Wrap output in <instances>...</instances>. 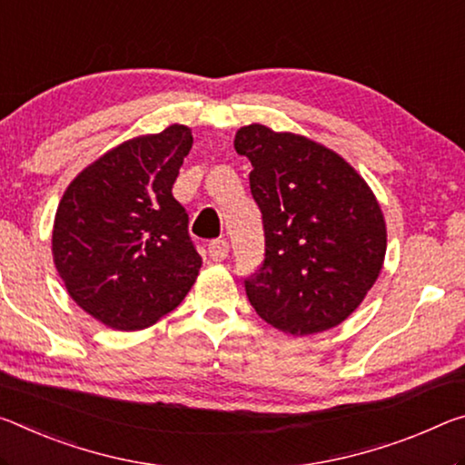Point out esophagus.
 <instances>
[{
  "label": "esophagus",
  "instance_id": "esophagus-1",
  "mask_svg": "<svg viewBox=\"0 0 465 465\" xmlns=\"http://www.w3.org/2000/svg\"><path fill=\"white\" fill-rule=\"evenodd\" d=\"M227 254H230V244L225 240H213L209 244V256L215 262L225 261Z\"/></svg>",
  "mask_w": 465,
  "mask_h": 465
}]
</instances>
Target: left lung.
<instances>
[{"label":"left lung","mask_w":465,"mask_h":465,"mask_svg":"<svg viewBox=\"0 0 465 465\" xmlns=\"http://www.w3.org/2000/svg\"><path fill=\"white\" fill-rule=\"evenodd\" d=\"M262 213L264 261L244 279L256 314L290 335L333 329L377 282L387 250L381 206L348 161L290 132H235Z\"/></svg>","instance_id":"1"}]
</instances>
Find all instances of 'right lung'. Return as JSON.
<instances>
[{
  "instance_id": "obj_1",
  "label": "right lung",
  "mask_w": 465,
  "mask_h": 465,
  "mask_svg": "<svg viewBox=\"0 0 465 465\" xmlns=\"http://www.w3.org/2000/svg\"><path fill=\"white\" fill-rule=\"evenodd\" d=\"M193 132L180 124L115 146L65 190L54 262L72 300L103 325L138 331L186 298L203 259L172 194Z\"/></svg>"
}]
</instances>
